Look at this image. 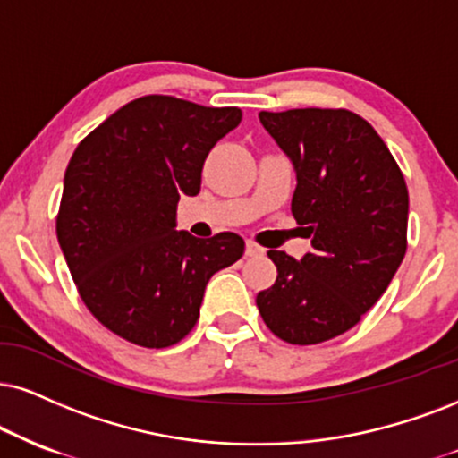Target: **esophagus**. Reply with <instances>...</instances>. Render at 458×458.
Segmentation results:
<instances>
[{
	"label": "esophagus",
	"mask_w": 458,
	"mask_h": 458,
	"mask_svg": "<svg viewBox=\"0 0 458 458\" xmlns=\"http://www.w3.org/2000/svg\"><path fill=\"white\" fill-rule=\"evenodd\" d=\"M263 252H265L263 248L259 246V244H255V242H250V240L246 242V257H261Z\"/></svg>",
	"instance_id": "1"
}]
</instances>
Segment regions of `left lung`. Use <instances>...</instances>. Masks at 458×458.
<instances>
[{"instance_id":"obj_1","label":"left lung","mask_w":458,"mask_h":458,"mask_svg":"<svg viewBox=\"0 0 458 458\" xmlns=\"http://www.w3.org/2000/svg\"><path fill=\"white\" fill-rule=\"evenodd\" d=\"M297 174L291 212L312 238L301 261L269 250L278 276L257 295L280 340L310 346L363 318L408 248V186L376 129L350 110L259 112Z\"/></svg>"}]
</instances>
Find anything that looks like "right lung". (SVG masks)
Returning a JSON list of instances; mask_svg holds the SVG:
<instances>
[{
  "label": "right lung",
  "instance_id": "right-lung-1",
  "mask_svg": "<svg viewBox=\"0 0 458 458\" xmlns=\"http://www.w3.org/2000/svg\"><path fill=\"white\" fill-rule=\"evenodd\" d=\"M240 108L146 95L106 118L73 150L56 238L84 306L106 329L144 348L189 335L208 280L244 255V240L176 231L180 197L201 189L208 152Z\"/></svg>",
  "mask_w": 458,
  "mask_h": 458
}]
</instances>
